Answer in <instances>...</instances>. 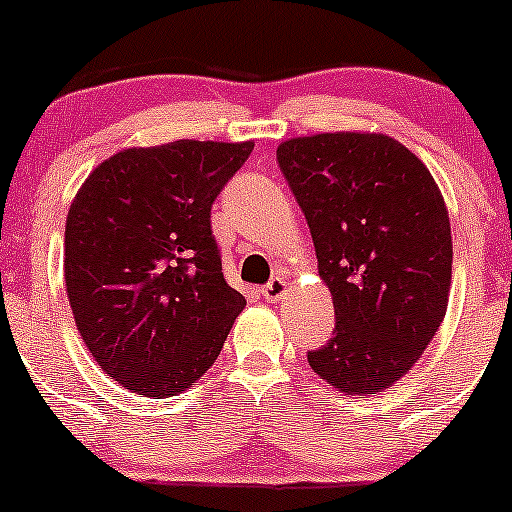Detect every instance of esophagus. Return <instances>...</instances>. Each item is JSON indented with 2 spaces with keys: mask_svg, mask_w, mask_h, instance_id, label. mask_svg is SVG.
<instances>
[{
  "mask_svg": "<svg viewBox=\"0 0 512 512\" xmlns=\"http://www.w3.org/2000/svg\"><path fill=\"white\" fill-rule=\"evenodd\" d=\"M286 291H289V284H286L284 276H274V279H269V284H264L262 296L267 301H279V298L286 296Z\"/></svg>",
  "mask_w": 512,
  "mask_h": 512,
  "instance_id": "esophagus-1",
  "label": "esophagus"
}]
</instances>
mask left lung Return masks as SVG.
<instances>
[{
    "label": "left lung",
    "instance_id": "left-lung-1",
    "mask_svg": "<svg viewBox=\"0 0 512 512\" xmlns=\"http://www.w3.org/2000/svg\"><path fill=\"white\" fill-rule=\"evenodd\" d=\"M334 298L332 339L310 368L346 395L402 378L448 308L450 219L436 180L385 134H315L276 149Z\"/></svg>",
    "mask_w": 512,
    "mask_h": 512
}]
</instances>
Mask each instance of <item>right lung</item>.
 Returning a JSON list of instances; mask_svg holds the SVG:
<instances>
[{
    "label": "right lung",
    "instance_id": "add662e5",
    "mask_svg": "<svg viewBox=\"0 0 512 512\" xmlns=\"http://www.w3.org/2000/svg\"><path fill=\"white\" fill-rule=\"evenodd\" d=\"M252 149L195 139L127 149L76 192L69 305L98 366L137 395H178L202 378L245 308L223 279L211 204Z\"/></svg>",
    "mask_w": 512,
    "mask_h": 512
}]
</instances>
